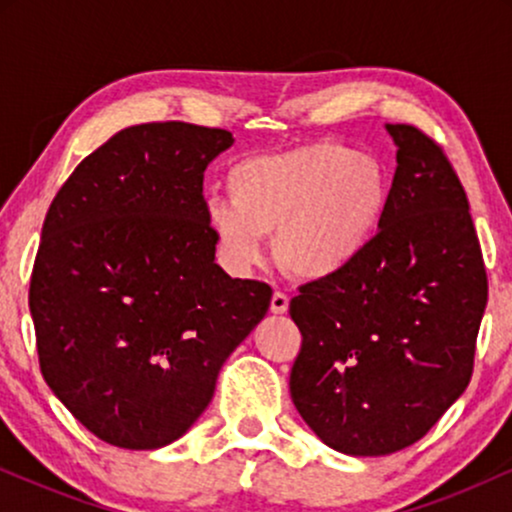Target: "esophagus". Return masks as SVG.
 I'll use <instances>...</instances> for the list:
<instances>
[{
  "instance_id": "obj_1",
  "label": "esophagus",
  "mask_w": 512,
  "mask_h": 512,
  "mask_svg": "<svg viewBox=\"0 0 512 512\" xmlns=\"http://www.w3.org/2000/svg\"><path fill=\"white\" fill-rule=\"evenodd\" d=\"M269 310H272L274 315H284L286 310H289V296L281 291H274L272 303H269Z\"/></svg>"
}]
</instances>
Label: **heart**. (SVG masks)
I'll return each instance as SVG.
<instances>
[{
    "instance_id": "1",
    "label": "heart",
    "mask_w": 512,
    "mask_h": 512,
    "mask_svg": "<svg viewBox=\"0 0 512 512\" xmlns=\"http://www.w3.org/2000/svg\"><path fill=\"white\" fill-rule=\"evenodd\" d=\"M231 199H214L207 221L223 260L243 272L274 233L276 262L303 281L349 269L383 221L390 180L375 158L334 139L252 154L228 170Z\"/></svg>"
}]
</instances>
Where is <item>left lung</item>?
Here are the masks:
<instances>
[{"mask_svg":"<svg viewBox=\"0 0 512 512\" xmlns=\"http://www.w3.org/2000/svg\"><path fill=\"white\" fill-rule=\"evenodd\" d=\"M397 170L380 231L332 279L291 298L298 414L330 448L390 455L431 431L472 380L489 281L469 202L443 146L387 125Z\"/></svg>","mask_w":512,"mask_h":512,"instance_id":"8db88e82","label":"left lung"}]
</instances>
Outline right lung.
<instances>
[{"label": "right lung", "instance_id": "1", "mask_svg": "<svg viewBox=\"0 0 512 512\" xmlns=\"http://www.w3.org/2000/svg\"><path fill=\"white\" fill-rule=\"evenodd\" d=\"M226 129L146 122L88 154L52 199L28 305L40 373L93 436L178 440L267 315L272 286L214 262L204 170Z\"/></svg>", "mask_w": 512, "mask_h": 512}]
</instances>
